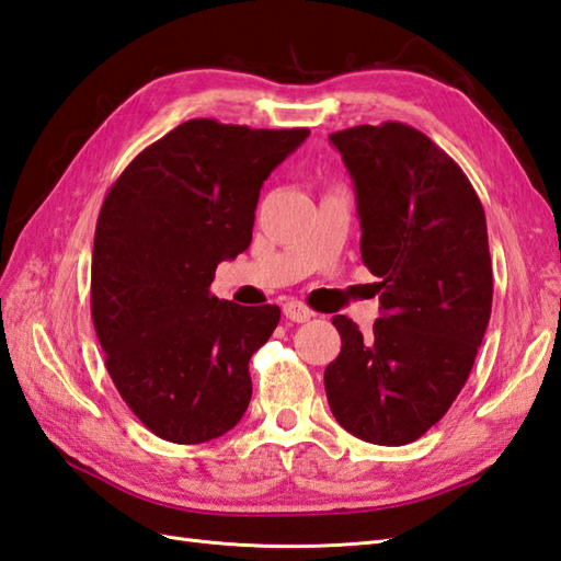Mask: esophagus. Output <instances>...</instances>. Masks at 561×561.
I'll return each mask as SVG.
<instances>
[{"label":"esophagus","mask_w":561,"mask_h":561,"mask_svg":"<svg viewBox=\"0 0 561 561\" xmlns=\"http://www.w3.org/2000/svg\"><path fill=\"white\" fill-rule=\"evenodd\" d=\"M284 316H287V320H291V323H306V320L313 318V311L301 301H287L284 304Z\"/></svg>","instance_id":"esophagus-1"}]
</instances>
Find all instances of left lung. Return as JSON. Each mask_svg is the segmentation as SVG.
Instances as JSON below:
<instances>
[{
    "label": "left lung",
    "instance_id": "1",
    "mask_svg": "<svg viewBox=\"0 0 561 561\" xmlns=\"http://www.w3.org/2000/svg\"><path fill=\"white\" fill-rule=\"evenodd\" d=\"M354 181L362 260L380 279V318L347 316L325 368L335 420L356 438L404 446L448 412L492 313V257L468 175L420 129L359 125L330 135Z\"/></svg>",
    "mask_w": 561,
    "mask_h": 561
}]
</instances>
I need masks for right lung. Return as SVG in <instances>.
Instances as JSON below:
<instances>
[{
	"mask_svg": "<svg viewBox=\"0 0 561 561\" xmlns=\"http://www.w3.org/2000/svg\"><path fill=\"white\" fill-rule=\"evenodd\" d=\"M306 137L197 117L137 153L103 199L93 328L117 392L163 440L205 444L248 410V362L279 308L219 301L209 287L250 245L262 183Z\"/></svg>",
	"mask_w": 561,
	"mask_h": 561,
	"instance_id": "add662e5",
	"label": "right lung"
}]
</instances>
